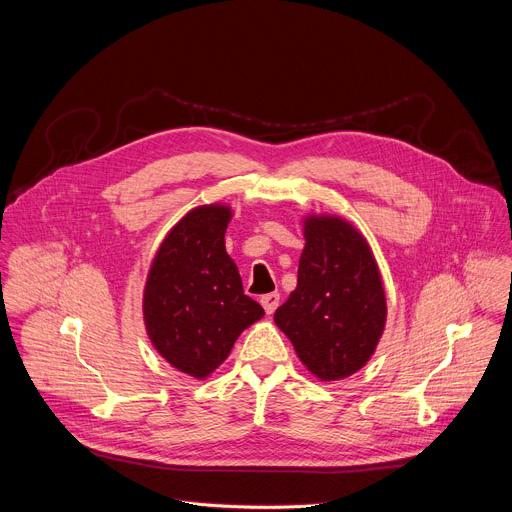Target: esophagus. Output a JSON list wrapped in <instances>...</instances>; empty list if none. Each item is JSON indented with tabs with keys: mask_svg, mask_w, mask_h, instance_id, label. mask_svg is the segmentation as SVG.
<instances>
[{
	"mask_svg": "<svg viewBox=\"0 0 512 512\" xmlns=\"http://www.w3.org/2000/svg\"><path fill=\"white\" fill-rule=\"evenodd\" d=\"M261 306H263L265 314L271 316V314L277 310V306H279V294H277V291H273V294L263 296V298H261Z\"/></svg>",
	"mask_w": 512,
	"mask_h": 512,
	"instance_id": "1",
	"label": "esophagus"
}]
</instances>
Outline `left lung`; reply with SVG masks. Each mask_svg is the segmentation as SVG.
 <instances>
[{"mask_svg":"<svg viewBox=\"0 0 512 512\" xmlns=\"http://www.w3.org/2000/svg\"><path fill=\"white\" fill-rule=\"evenodd\" d=\"M304 235L298 287L273 320L318 379L336 381L375 352L387 318L385 291L373 253L354 227L312 216Z\"/></svg>","mask_w":512,"mask_h":512,"instance_id":"1","label":"left lung"}]
</instances>
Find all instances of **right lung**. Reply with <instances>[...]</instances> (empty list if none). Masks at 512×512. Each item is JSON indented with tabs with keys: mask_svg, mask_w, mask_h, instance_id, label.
I'll return each mask as SVG.
<instances>
[{
	"mask_svg": "<svg viewBox=\"0 0 512 512\" xmlns=\"http://www.w3.org/2000/svg\"><path fill=\"white\" fill-rule=\"evenodd\" d=\"M229 221L231 210L221 204L190 210L164 239L145 283L150 340L172 367L196 379L210 375L265 314L227 255Z\"/></svg>",
	"mask_w": 512,
	"mask_h": 512,
	"instance_id": "obj_1",
	"label": "right lung"
}]
</instances>
